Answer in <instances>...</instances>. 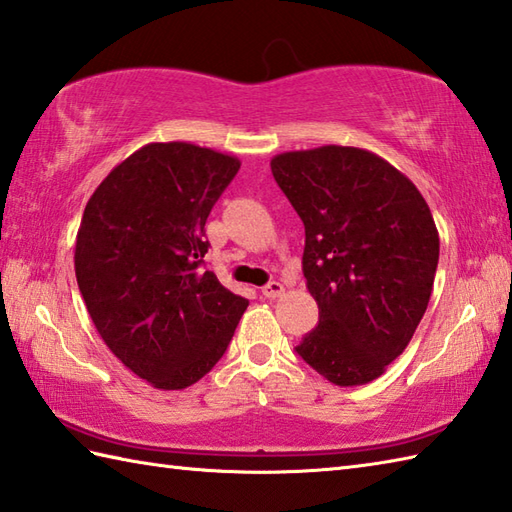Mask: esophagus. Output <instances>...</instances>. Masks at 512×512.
<instances>
[{"mask_svg":"<svg viewBox=\"0 0 512 512\" xmlns=\"http://www.w3.org/2000/svg\"><path fill=\"white\" fill-rule=\"evenodd\" d=\"M284 286L279 284V281H270V284H266L264 288H262V295L264 297H268V299H277V297H281L284 295Z\"/></svg>","mask_w":512,"mask_h":512,"instance_id":"34e87169","label":"esophagus"}]
</instances>
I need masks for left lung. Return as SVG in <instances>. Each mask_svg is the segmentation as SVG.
I'll return each mask as SVG.
<instances>
[{
  "mask_svg": "<svg viewBox=\"0 0 512 512\" xmlns=\"http://www.w3.org/2000/svg\"><path fill=\"white\" fill-rule=\"evenodd\" d=\"M306 226L303 277L319 325L297 354L339 387L372 383L405 352L436 279V222L405 173L367 149L323 145L270 160Z\"/></svg>",
  "mask_w": 512,
  "mask_h": 512,
  "instance_id": "obj_1",
  "label": "left lung"
}]
</instances>
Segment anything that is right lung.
<instances>
[{
	"instance_id": "add662e5",
	"label": "right lung",
	"mask_w": 512,
	"mask_h": 512,
	"mask_svg": "<svg viewBox=\"0 0 512 512\" xmlns=\"http://www.w3.org/2000/svg\"><path fill=\"white\" fill-rule=\"evenodd\" d=\"M239 171L235 156L149 143L85 204L76 284L101 339L151 387L184 389L226 352L248 301L204 270V224Z\"/></svg>"
}]
</instances>
